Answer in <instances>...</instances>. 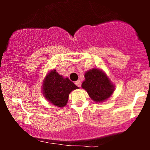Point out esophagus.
<instances>
[{
    "instance_id": "34e87169",
    "label": "esophagus",
    "mask_w": 150,
    "mask_h": 150,
    "mask_svg": "<svg viewBox=\"0 0 150 150\" xmlns=\"http://www.w3.org/2000/svg\"><path fill=\"white\" fill-rule=\"evenodd\" d=\"M75 85H76L78 87H81V82H80V80L76 81V82H75Z\"/></svg>"
}]
</instances>
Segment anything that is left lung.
Here are the masks:
<instances>
[{"mask_svg": "<svg viewBox=\"0 0 150 150\" xmlns=\"http://www.w3.org/2000/svg\"><path fill=\"white\" fill-rule=\"evenodd\" d=\"M85 77L82 87L92 100L96 102L104 101L113 94L114 86L101 70L96 68L89 70L85 74Z\"/></svg>", "mask_w": 150, "mask_h": 150, "instance_id": "1", "label": "left lung"}]
</instances>
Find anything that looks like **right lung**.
Listing matches in <instances>:
<instances>
[{"label": "right lung", "mask_w": 150, "mask_h": 150, "mask_svg": "<svg viewBox=\"0 0 150 150\" xmlns=\"http://www.w3.org/2000/svg\"><path fill=\"white\" fill-rule=\"evenodd\" d=\"M78 89L68 78H63L53 70L46 75L43 85V94L50 102L58 107H63L68 100L69 94Z\"/></svg>", "instance_id": "right-lung-1"}]
</instances>
